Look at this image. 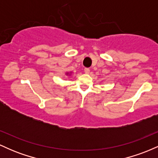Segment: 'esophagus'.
I'll return each mask as SVG.
<instances>
[{
  "label": "esophagus",
  "instance_id": "esophagus-1",
  "mask_svg": "<svg viewBox=\"0 0 158 158\" xmlns=\"http://www.w3.org/2000/svg\"><path fill=\"white\" fill-rule=\"evenodd\" d=\"M85 73H90V69L89 68H85Z\"/></svg>",
  "mask_w": 158,
  "mask_h": 158
}]
</instances>
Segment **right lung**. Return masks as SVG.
<instances>
[{
	"label": "right lung",
	"mask_w": 158,
	"mask_h": 158,
	"mask_svg": "<svg viewBox=\"0 0 158 158\" xmlns=\"http://www.w3.org/2000/svg\"><path fill=\"white\" fill-rule=\"evenodd\" d=\"M67 74H68V73H67Z\"/></svg>",
	"instance_id": "1"
}]
</instances>
